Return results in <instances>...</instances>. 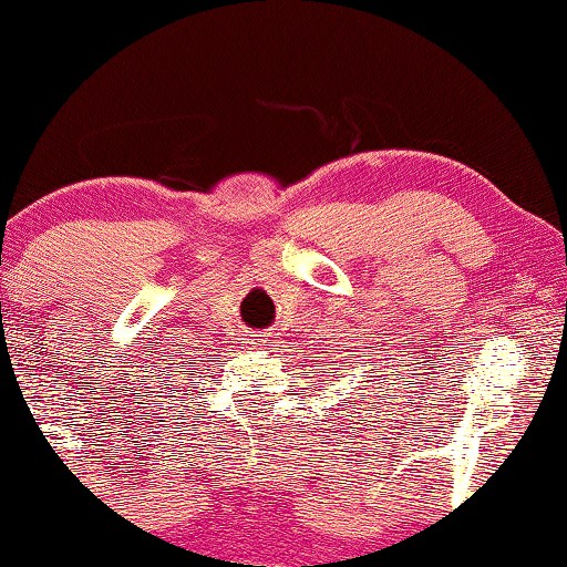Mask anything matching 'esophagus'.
Returning a JSON list of instances; mask_svg holds the SVG:
<instances>
[{
	"mask_svg": "<svg viewBox=\"0 0 567 567\" xmlns=\"http://www.w3.org/2000/svg\"><path fill=\"white\" fill-rule=\"evenodd\" d=\"M275 343V336L272 333H259V346H265V349H269V346Z\"/></svg>",
	"mask_w": 567,
	"mask_h": 567,
	"instance_id": "esophagus-1",
	"label": "esophagus"
}]
</instances>
